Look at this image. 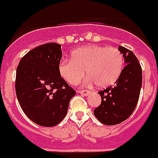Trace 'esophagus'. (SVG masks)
<instances>
[{"mask_svg":"<svg viewBox=\"0 0 158 158\" xmlns=\"http://www.w3.org/2000/svg\"><path fill=\"white\" fill-rule=\"evenodd\" d=\"M78 92H79L80 94H83V95H88L89 93V90H87V89H80V90H78Z\"/></svg>","mask_w":158,"mask_h":158,"instance_id":"34e87169","label":"esophagus"}]
</instances>
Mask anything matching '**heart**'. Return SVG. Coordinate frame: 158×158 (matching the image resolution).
I'll return each instance as SVG.
<instances>
[{"mask_svg": "<svg viewBox=\"0 0 158 158\" xmlns=\"http://www.w3.org/2000/svg\"><path fill=\"white\" fill-rule=\"evenodd\" d=\"M124 59L122 52L114 47L88 45L72 53V59H65L59 64V73L67 82L77 85L86 75L88 82L98 87L114 84L122 74Z\"/></svg>", "mask_w": 158, "mask_h": 158, "instance_id": "obj_1", "label": "heart"}]
</instances>
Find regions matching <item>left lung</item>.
Here are the masks:
<instances>
[{"mask_svg":"<svg viewBox=\"0 0 158 158\" xmlns=\"http://www.w3.org/2000/svg\"><path fill=\"white\" fill-rule=\"evenodd\" d=\"M118 50L123 54L127 65L114 86L99 91L101 103L94 110L97 119L108 126L119 124L132 114L142 85V69L138 59L132 51L123 46H119Z\"/></svg>","mask_w":158,"mask_h":158,"instance_id":"obj_1","label":"left lung"}]
</instances>
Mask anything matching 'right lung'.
Instances as JSON below:
<instances>
[{
	"label": "right lung",
	"mask_w": 158,
	"mask_h": 158,
	"mask_svg": "<svg viewBox=\"0 0 158 158\" xmlns=\"http://www.w3.org/2000/svg\"><path fill=\"white\" fill-rule=\"evenodd\" d=\"M61 45L47 43L34 48L20 59L15 90L23 111L42 127L58 125L76 94L59 73Z\"/></svg>",
	"instance_id": "obj_1"
}]
</instances>
